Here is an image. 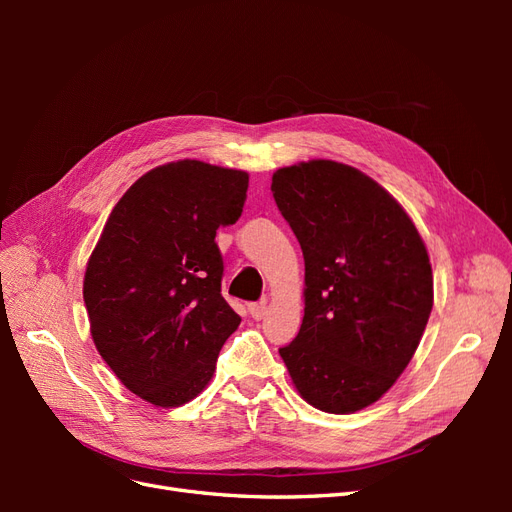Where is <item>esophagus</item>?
Returning a JSON list of instances; mask_svg holds the SVG:
<instances>
[{"instance_id": "34e87169", "label": "esophagus", "mask_w": 512, "mask_h": 512, "mask_svg": "<svg viewBox=\"0 0 512 512\" xmlns=\"http://www.w3.org/2000/svg\"><path fill=\"white\" fill-rule=\"evenodd\" d=\"M250 316L254 318V320H262L265 318V314H267V301H258V303H250Z\"/></svg>"}]
</instances>
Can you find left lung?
Wrapping results in <instances>:
<instances>
[{
	"instance_id": "1",
	"label": "left lung",
	"mask_w": 512,
	"mask_h": 512,
	"mask_svg": "<svg viewBox=\"0 0 512 512\" xmlns=\"http://www.w3.org/2000/svg\"><path fill=\"white\" fill-rule=\"evenodd\" d=\"M271 192L305 260V314L280 348L294 389L322 412H359L391 389L433 307L425 241L406 209L359 168H277Z\"/></svg>"
}]
</instances>
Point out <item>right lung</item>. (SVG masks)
Segmentation results:
<instances>
[{
  "instance_id": "obj_1",
  "label": "right lung",
  "mask_w": 512,
  "mask_h": 512,
  "mask_svg": "<svg viewBox=\"0 0 512 512\" xmlns=\"http://www.w3.org/2000/svg\"><path fill=\"white\" fill-rule=\"evenodd\" d=\"M245 170L177 160L119 198L87 260L91 339L128 391L158 408L188 404L211 382L241 318L222 297L215 230L239 220Z\"/></svg>"
}]
</instances>
